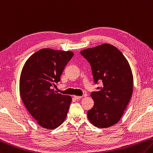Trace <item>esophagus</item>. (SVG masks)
<instances>
[{
    "label": "esophagus",
    "instance_id": "esophagus-1",
    "mask_svg": "<svg viewBox=\"0 0 153 153\" xmlns=\"http://www.w3.org/2000/svg\"><path fill=\"white\" fill-rule=\"evenodd\" d=\"M74 98L76 99V100H79V99H81L82 98V96H74Z\"/></svg>",
    "mask_w": 153,
    "mask_h": 153
}]
</instances>
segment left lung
<instances>
[{
	"mask_svg": "<svg viewBox=\"0 0 153 153\" xmlns=\"http://www.w3.org/2000/svg\"><path fill=\"white\" fill-rule=\"evenodd\" d=\"M90 63L94 82H102L99 91L91 94L94 101L88 110L89 121L96 127L105 128L118 123L131 98L133 75L126 58L111 44L80 51Z\"/></svg>",
	"mask_w": 153,
	"mask_h": 153,
	"instance_id": "1",
	"label": "left lung"
}]
</instances>
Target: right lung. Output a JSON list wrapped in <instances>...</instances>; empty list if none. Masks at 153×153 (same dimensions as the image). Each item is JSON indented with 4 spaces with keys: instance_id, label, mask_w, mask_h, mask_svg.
<instances>
[{
    "instance_id": "1",
    "label": "right lung",
    "mask_w": 153,
    "mask_h": 153,
    "mask_svg": "<svg viewBox=\"0 0 153 153\" xmlns=\"http://www.w3.org/2000/svg\"><path fill=\"white\" fill-rule=\"evenodd\" d=\"M72 51L44 48L26 61L22 69L19 91L24 105L41 127L53 130L65 120L72 98L52 88L60 76Z\"/></svg>"
}]
</instances>
